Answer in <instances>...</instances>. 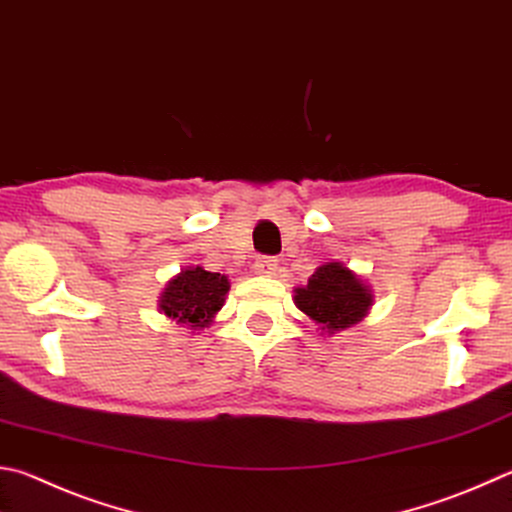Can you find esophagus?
<instances>
[{"label": "esophagus", "instance_id": "esophagus-1", "mask_svg": "<svg viewBox=\"0 0 512 512\" xmlns=\"http://www.w3.org/2000/svg\"><path fill=\"white\" fill-rule=\"evenodd\" d=\"M253 268H255V273L262 277H275L277 273H280V264H277V259H273V257H259L253 264Z\"/></svg>", "mask_w": 512, "mask_h": 512}]
</instances>
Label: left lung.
I'll list each match as a JSON object with an SVG mask.
<instances>
[{
  "label": "left lung",
  "mask_w": 512,
  "mask_h": 512,
  "mask_svg": "<svg viewBox=\"0 0 512 512\" xmlns=\"http://www.w3.org/2000/svg\"><path fill=\"white\" fill-rule=\"evenodd\" d=\"M293 293L295 306L318 324L320 336H333L365 320L374 304L371 286L338 259L315 268L309 282L295 286Z\"/></svg>",
  "instance_id": "8db88e82"
}]
</instances>
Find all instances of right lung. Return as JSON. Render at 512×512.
<instances>
[{"instance_id":"obj_1","label":"right lung","mask_w":512,"mask_h":512,"mask_svg":"<svg viewBox=\"0 0 512 512\" xmlns=\"http://www.w3.org/2000/svg\"><path fill=\"white\" fill-rule=\"evenodd\" d=\"M230 291L226 275L188 266L174 275L159 295V311L192 331L210 327Z\"/></svg>"}]
</instances>
